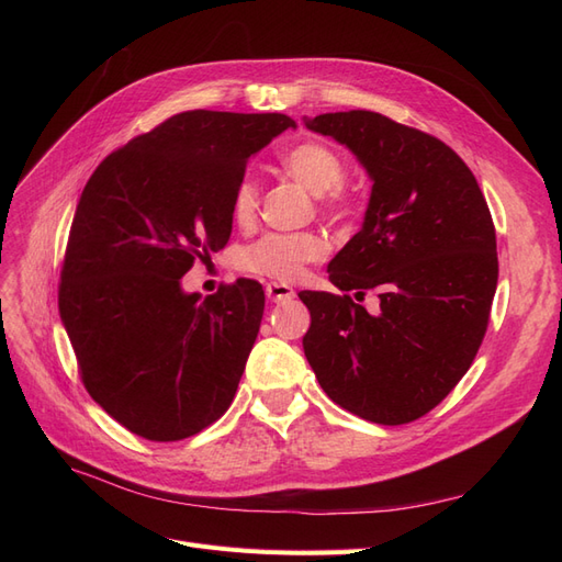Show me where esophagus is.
<instances>
[{
  "label": "esophagus",
  "instance_id": "obj_1",
  "mask_svg": "<svg viewBox=\"0 0 562 562\" xmlns=\"http://www.w3.org/2000/svg\"><path fill=\"white\" fill-rule=\"evenodd\" d=\"M265 293H267V297L271 300V302H288V300H293L295 297V291L291 285H285V283H267V288H265Z\"/></svg>",
  "mask_w": 562,
  "mask_h": 562
}]
</instances>
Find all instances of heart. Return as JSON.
<instances>
[{"instance_id": "heart-1", "label": "heart", "mask_w": 562, "mask_h": 562, "mask_svg": "<svg viewBox=\"0 0 562 562\" xmlns=\"http://www.w3.org/2000/svg\"><path fill=\"white\" fill-rule=\"evenodd\" d=\"M285 171L291 173L310 192L321 194V206L330 213H342L349 209V192L345 190L347 166L337 151L318 140L297 143L285 151ZM260 209V190L252 178H244L236 184L232 196V213L239 225H250ZM328 244L316 232H271L262 239L246 246L239 265L252 274L269 277L277 281L297 279L310 262L326 258Z\"/></svg>"}]
</instances>
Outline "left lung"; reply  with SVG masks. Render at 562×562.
<instances>
[{"instance_id":"1","label":"left lung","mask_w":562,"mask_h":562,"mask_svg":"<svg viewBox=\"0 0 562 562\" xmlns=\"http://www.w3.org/2000/svg\"><path fill=\"white\" fill-rule=\"evenodd\" d=\"M372 178L363 227L328 265L342 295L302 291L304 356L321 389L368 422H415L471 368L497 291V236L469 166L443 140L380 112L318 114ZM368 290L378 315L350 300Z\"/></svg>"}]
</instances>
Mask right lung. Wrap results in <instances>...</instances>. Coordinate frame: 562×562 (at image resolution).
Wrapping results in <instances>:
<instances>
[{"label":"right lung","mask_w":562,"mask_h":562,"mask_svg":"<svg viewBox=\"0 0 562 562\" xmlns=\"http://www.w3.org/2000/svg\"><path fill=\"white\" fill-rule=\"evenodd\" d=\"M285 114L190 110L108 155L83 187L58 310L83 386L131 434L171 443L227 413L265 312L258 281L201 300L180 279L225 248L248 157Z\"/></svg>","instance_id":"obj_1"}]
</instances>
